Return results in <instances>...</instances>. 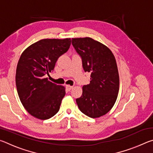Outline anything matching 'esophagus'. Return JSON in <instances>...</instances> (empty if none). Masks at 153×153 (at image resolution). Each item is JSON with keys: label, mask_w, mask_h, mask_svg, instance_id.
I'll return each mask as SVG.
<instances>
[{"label": "esophagus", "mask_w": 153, "mask_h": 153, "mask_svg": "<svg viewBox=\"0 0 153 153\" xmlns=\"http://www.w3.org/2000/svg\"><path fill=\"white\" fill-rule=\"evenodd\" d=\"M73 87L74 86H70V85H67L66 86V88L67 89V90H71L72 88H73Z\"/></svg>", "instance_id": "obj_1"}]
</instances>
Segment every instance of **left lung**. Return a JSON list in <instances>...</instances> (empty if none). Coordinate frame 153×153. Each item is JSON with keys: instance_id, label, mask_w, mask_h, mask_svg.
<instances>
[{"instance_id": "8db88e82", "label": "left lung", "mask_w": 153, "mask_h": 153, "mask_svg": "<svg viewBox=\"0 0 153 153\" xmlns=\"http://www.w3.org/2000/svg\"><path fill=\"white\" fill-rule=\"evenodd\" d=\"M72 45L82 59L90 82L82 87L81 97L76 99L79 110L91 118L107 114L117 100L120 77L115 56L107 46L91 38H72Z\"/></svg>"}]
</instances>
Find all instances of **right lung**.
I'll return each mask as SVG.
<instances>
[{
    "label": "right lung",
    "mask_w": 153,
    "mask_h": 153,
    "mask_svg": "<svg viewBox=\"0 0 153 153\" xmlns=\"http://www.w3.org/2000/svg\"><path fill=\"white\" fill-rule=\"evenodd\" d=\"M71 38L42 39L23 52L18 61L15 82L23 106L31 115L42 120L58 112L65 88L49 81L46 74L57 59L68 51Z\"/></svg>",
    "instance_id": "right-lung-1"
}]
</instances>
